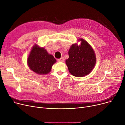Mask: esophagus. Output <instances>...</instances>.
<instances>
[{
    "label": "esophagus",
    "instance_id": "esophagus-1",
    "mask_svg": "<svg viewBox=\"0 0 125 125\" xmlns=\"http://www.w3.org/2000/svg\"><path fill=\"white\" fill-rule=\"evenodd\" d=\"M57 61L59 62H64V59L63 57H61V58H60V59H58L57 60Z\"/></svg>",
    "mask_w": 125,
    "mask_h": 125
}]
</instances>
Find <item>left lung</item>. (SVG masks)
<instances>
[{
	"mask_svg": "<svg viewBox=\"0 0 125 125\" xmlns=\"http://www.w3.org/2000/svg\"><path fill=\"white\" fill-rule=\"evenodd\" d=\"M81 44H73L69 50V57L65 63L71 74L82 77L90 74L96 63V55L89 44L83 39H78Z\"/></svg>",
	"mask_w": 125,
	"mask_h": 125,
	"instance_id": "1",
	"label": "left lung"
}]
</instances>
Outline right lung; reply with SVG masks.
I'll list each match as a JSON object with an SVG mask.
<instances>
[{"instance_id": "add662e5", "label": "right lung", "mask_w": 125, "mask_h": 125, "mask_svg": "<svg viewBox=\"0 0 125 125\" xmlns=\"http://www.w3.org/2000/svg\"><path fill=\"white\" fill-rule=\"evenodd\" d=\"M56 60L46 50L37 44L33 46L28 57L27 63L30 69L40 75H45L50 72Z\"/></svg>"}]
</instances>
